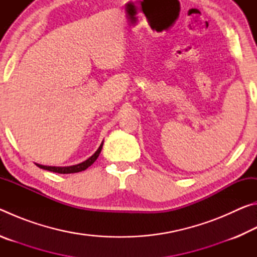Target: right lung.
<instances>
[{
	"mask_svg": "<svg viewBox=\"0 0 257 257\" xmlns=\"http://www.w3.org/2000/svg\"><path fill=\"white\" fill-rule=\"evenodd\" d=\"M103 143H104V141L102 142V144L99 145L97 151L95 152V153L92 156H90V158H88L86 161H84V162H81V163L70 165V167H49V165H42V164H38V163H36V165L38 168L44 169V170L56 172V173H63V175H66V173H76V172L84 171V170H86L87 168L90 167V165H92L95 162V161H96L99 153H101V151H102Z\"/></svg>",
	"mask_w": 257,
	"mask_h": 257,
	"instance_id": "obj_1",
	"label": "right lung"
}]
</instances>
